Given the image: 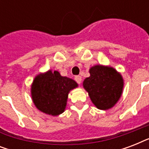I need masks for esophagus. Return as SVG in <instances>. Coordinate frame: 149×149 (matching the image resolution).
<instances>
[{
	"label": "esophagus",
	"mask_w": 149,
	"mask_h": 149,
	"mask_svg": "<svg viewBox=\"0 0 149 149\" xmlns=\"http://www.w3.org/2000/svg\"><path fill=\"white\" fill-rule=\"evenodd\" d=\"M75 80L79 84H80L82 81V77L80 76H77V77H75Z\"/></svg>",
	"instance_id": "1"
}]
</instances>
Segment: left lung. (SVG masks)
Returning a JSON list of instances; mask_svg holds the SVG:
<instances>
[{"label": "left lung", "mask_w": 149, "mask_h": 149, "mask_svg": "<svg viewBox=\"0 0 149 149\" xmlns=\"http://www.w3.org/2000/svg\"><path fill=\"white\" fill-rule=\"evenodd\" d=\"M91 76L84 80L83 86L97 108L107 111L120 100L124 89V79L114 68L95 65L89 70Z\"/></svg>", "instance_id": "1"}]
</instances>
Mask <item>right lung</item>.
<instances>
[{
	"instance_id": "add662e5",
	"label": "right lung",
	"mask_w": 149,
	"mask_h": 149,
	"mask_svg": "<svg viewBox=\"0 0 149 149\" xmlns=\"http://www.w3.org/2000/svg\"><path fill=\"white\" fill-rule=\"evenodd\" d=\"M78 84L58 71L48 70L35 77L31 86V96L36 108L42 113L58 116L65 111L69 93Z\"/></svg>"
}]
</instances>
